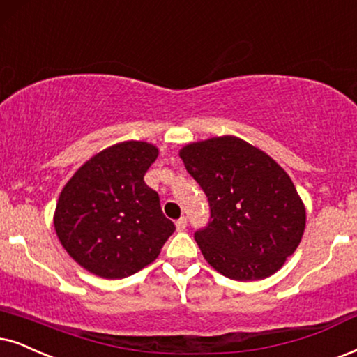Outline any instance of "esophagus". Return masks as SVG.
<instances>
[{"label":"esophagus","instance_id":"34e87169","mask_svg":"<svg viewBox=\"0 0 357 357\" xmlns=\"http://www.w3.org/2000/svg\"><path fill=\"white\" fill-rule=\"evenodd\" d=\"M186 225H188L186 218H179L178 220H176V229H178V231H184V229H186Z\"/></svg>","mask_w":357,"mask_h":357}]
</instances>
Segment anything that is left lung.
<instances>
[{
  "label": "left lung",
  "mask_w": 357,
  "mask_h": 357,
  "mask_svg": "<svg viewBox=\"0 0 357 357\" xmlns=\"http://www.w3.org/2000/svg\"><path fill=\"white\" fill-rule=\"evenodd\" d=\"M179 156L211 206L209 224L194 234L207 264L237 282L278 272L306 225L305 204L287 171L232 135L189 143Z\"/></svg>",
  "instance_id": "left-lung-1"
}]
</instances>
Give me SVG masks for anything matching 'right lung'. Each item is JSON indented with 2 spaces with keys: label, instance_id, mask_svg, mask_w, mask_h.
Here are the masks:
<instances>
[{
  "label": "right lung",
  "instance_id": "obj_1",
  "mask_svg": "<svg viewBox=\"0 0 357 357\" xmlns=\"http://www.w3.org/2000/svg\"><path fill=\"white\" fill-rule=\"evenodd\" d=\"M151 143H116L75 171L59 196L54 229L80 267L107 280L125 278L160 255L174 232L158 192L143 176L155 163Z\"/></svg>",
  "mask_w": 357,
  "mask_h": 357
}]
</instances>
